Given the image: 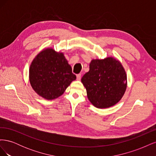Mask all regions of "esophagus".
Wrapping results in <instances>:
<instances>
[{
    "label": "esophagus",
    "mask_w": 156,
    "mask_h": 156,
    "mask_svg": "<svg viewBox=\"0 0 156 156\" xmlns=\"http://www.w3.org/2000/svg\"><path fill=\"white\" fill-rule=\"evenodd\" d=\"M81 74L77 75V81H80V80H81Z\"/></svg>",
    "instance_id": "obj_1"
}]
</instances>
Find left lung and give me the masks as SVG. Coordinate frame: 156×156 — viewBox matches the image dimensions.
<instances>
[{"label": "left lung", "instance_id": "1", "mask_svg": "<svg viewBox=\"0 0 156 156\" xmlns=\"http://www.w3.org/2000/svg\"><path fill=\"white\" fill-rule=\"evenodd\" d=\"M81 83L87 90L88 100L98 108H108L119 103L127 85L123 66L112 56L92 59L88 72L83 75Z\"/></svg>", "mask_w": 156, "mask_h": 156}]
</instances>
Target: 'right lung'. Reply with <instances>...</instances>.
Masks as SVG:
<instances>
[{"mask_svg": "<svg viewBox=\"0 0 156 156\" xmlns=\"http://www.w3.org/2000/svg\"><path fill=\"white\" fill-rule=\"evenodd\" d=\"M29 78L37 95L47 100H53L62 95L76 76L64 53L47 48L32 61Z\"/></svg>", "mask_w": 156, "mask_h": 156, "instance_id": "obj_1", "label": "right lung"}]
</instances>
